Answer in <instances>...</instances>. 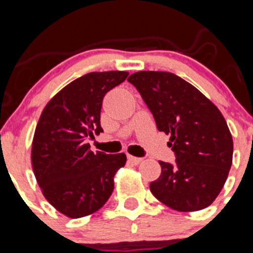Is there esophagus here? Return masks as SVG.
Returning a JSON list of instances; mask_svg holds the SVG:
<instances>
[{
  "mask_svg": "<svg viewBox=\"0 0 253 253\" xmlns=\"http://www.w3.org/2000/svg\"><path fill=\"white\" fill-rule=\"evenodd\" d=\"M128 161L130 163H133V165H139V163L142 162V158L133 157V156H128Z\"/></svg>",
  "mask_w": 253,
  "mask_h": 253,
  "instance_id": "obj_1",
  "label": "esophagus"
}]
</instances>
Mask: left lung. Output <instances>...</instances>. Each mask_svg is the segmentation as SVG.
<instances>
[{"label":"left lung","mask_w":253,"mask_h":253,"mask_svg":"<svg viewBox=\"0 0 253 253\" xmlns=\"http://www.w3.org/2000/svg\"><path fill=\"white\" fill-rule=\"evenodd\" d=\"M128 81L153 114L176 165L160 161L161 175L151 193L177 211L209 207L225 184L233 158V139L218 107L193 84L169 72L140 71Z\"/></svg>","instance_id":"obj_1"}]
</instances>
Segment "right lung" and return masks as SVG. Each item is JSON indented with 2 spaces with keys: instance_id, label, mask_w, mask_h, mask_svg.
I'll return each instance as SVG.
<instances>
[{
  "instance_id": "1",
  "label": "right lung",
  "mask_w": 253,
  "mask_h": 253,
  "mask_svg": "<svg viewBox=\"0 0 253 253\" xmlns=\"http://www.w3.org/2000/svg\"><path fill=\"white\" fill-rule=\"evenodd\" d=\"M128 75L87 73L53 96L40 115L31 146L33 171L44 198L68 218L101 209L113 194L116 171L125 166L124 153H93L86 139L102 131L104 96Z\"/></svg>"
}]
</instances>
